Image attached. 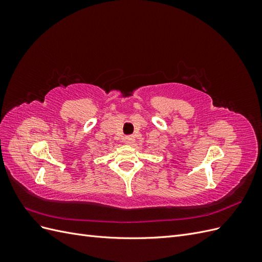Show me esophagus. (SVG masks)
Returning <instances> with one entry per match:
<instances>
[{"label": "esophagus", "instance_id": "1", "mask_svg": "<svg viewBox=\"0 0 262 262\" xmlns=\"http://www.w3.org/2000/svg\"><path fill=\"white\" fill-rule=\"evenodd\" d=\"M124 142L128 145H133L134 143H136V139H134V137L133 136H126L125 138H124Z\"/></svg>", "mask_w": 262, "mask_h": 262}]
</instances>
